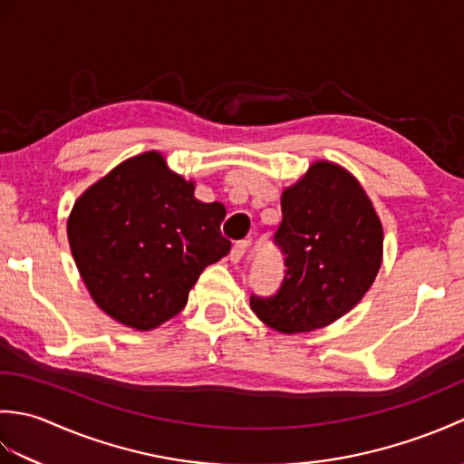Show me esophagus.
I'll return each instance as SVG.
<instances>
[{
    "label": "esophagus",
    "mask_w": 464,
    "mask_h": 464,
    "mask_svg": "<svg viewBox=\"0 0 464 464\" xmlns=\"http://www.w3.org/2000/svg\"><path fill=\"white\" fill-rule=\"evenodd\" d=\"M247 249H249V243L247 241H237L231 247V253H229V261L231 263H239L243 257H245V253H247Z\"/></svg>",
    "instance_id": "obj_1"
}]
</instances>
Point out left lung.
<instances>
[{"instance_id": "left-lung-1", "label": "left lung", "mask_w": 464, "mask_h": 464, "mask_svg": "<svg viewBox=\"0 0 464 464\" xmlns=\"http://www.w3.org/2000/svg\"><path fill=\"white\" fill-rule=\"evenodd\" d=\"M283 221L275 243L285 279L251 309L283 334L309 333L347 314L377 277L382 225L361 183L344 167L319 160L281 193Z\"/></svg>"}]
</instances>
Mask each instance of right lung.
Segmentation results:
<instances>
[{"label":"right lung","mask_w":464,"mask_h":464,"mask_svg":"<svg viewBox=\"0 0 464 464\" xmlns=\"http://www.w3.org/2000/svg\"><path fill=\"white\" fill-rule=\"evenodd\" d=\"M223 203L195 199V181L145 151L73 203L67 239L82 279L105 314L135 331L175 317L207 265L231 249Z\"/></svg>","instance_id":"1"}]
</instances>
